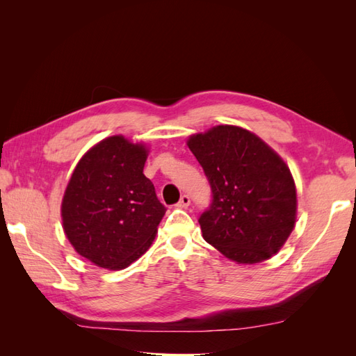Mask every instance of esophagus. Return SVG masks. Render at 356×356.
Instances as JSON below:
<instances>
[{"instance_id":"obj_1","label":"esophagus","mask_w":356,"mask_h":356,"mask_svg":"<svg viewBox=\"0 0 356 356\" xmlns=\"http://www.w3.org/2000/svg\"><path fill=\"white\" fill-rule=\"evenodd\" d=\"M188 204H190V197H188V195H182L181 199H179V202L177 203V207H178V208H187Z\"/></svg>"}]
</instances>
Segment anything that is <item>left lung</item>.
<instances>
[{"instance_id": "obj_1", "label": "left lung", "mask_w": 356, "mask_h": 356, "mask_svg": "<svg viewBox=\"0 0 356 356\" xmlns=\"http://www.w3.org/2000/svg\"><path fill=\"white\" fill-rule=\"evenodd\" d=\"M187 145L212 190L199 218L203 239L239 264L264 261L281 250L297 215L296 184L285 161L238 126L191 135Z\"/></svg>"}]
</instances>
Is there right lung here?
Listing matches in <instances>:
<instances>
[{
	"instance_id": "add662e5",
	"label": "right lung",
	"mask_w": 356,
	"mask_h": 356,
	"mask_svg": "<svg viewBox=\"0 0 356 356\" xmlns=\"http://www.w3.org/2000/svg\"><path fill=\"white\" fill-rule=\"evenodd\" d=\"M148 149L122 135L102 139L75 166L62 199L68 241L93 264L120 270L156 238L166 208L144 175Z\"/></svg>"
}]
</instances>
